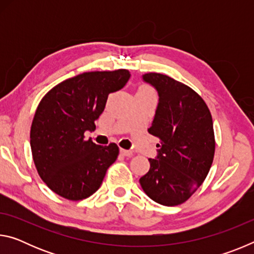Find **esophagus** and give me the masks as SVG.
Masks as SVG:
<instances>
[{
    "label": "esophagus",
    "instance_id": "obj_1",
    "mask_svg": "<svg viewBox=\"0 0 254 254\" xmlns=\"http://www.w3.org/2000/svg\"><path fill=\"white\" fill-rule=\"evenodd\" d=\"M120 152H121V154H123V156H126V157H131L132 156V151H130V150L121 149V150H120Z\"/></svg>",
    "mask_w": 254,
    "mask_h": 254
}]
</instances>
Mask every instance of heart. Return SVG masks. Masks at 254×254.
I'll list each match as a JSON object with an SVG mask.
<instances>
[{
  "mask_svg": "<svg viewBox=\"0 0 254 254\" xmlns=\"http://www.w3.org/2000/svg\"><path fill=\"white\" fill-rule=\"evenodd\" d=\"M140 91H149V89L147 87H141Z\"/></svg>",
  "mask_w": 254,
  "mask_h": 254,
  "instance_id": "obj_1",
  "label": "heart"
}]
</instances>
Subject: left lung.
I'll list each match as a JSON object with an SVG mask.
<instances>
[{"label":"left lung","mask_w":254,"mask_h":254,"mask_svg":"<svg viewBox=\"0 0 254 254\" xmlns=\"http://www.w3.org/2000/svg\"><path fill=\"white\" fill-rule=\"evenodd\" d=\"M156 89L158 106L150 134L160 139L157 157L140 178L143 191L158 204L186 201L207 176L215 152L213 120L207 105L190 87L158 72L142 75Z\"/></svg>","instance_id":"1"}]
</instances>
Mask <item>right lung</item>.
<instances>
[{"mask_svg":"<svg viewBox=\"0 0 254 254\" xmlns=\"http://www.w3.org/2000/svg\"><path fill=\"white\" fill-rule=\"evenodd\" d=\"M130 76L127 69L84 72L56 85L39 103L30 145L38 174L57 195L80 200L100 188L119 147L98 145L84 133L95 130L109 94L123 88Z\"/></svg>","mask_w":254,"mask_h":254,"instance_id":"obj_1","label":"right lung"}]
</instances>
